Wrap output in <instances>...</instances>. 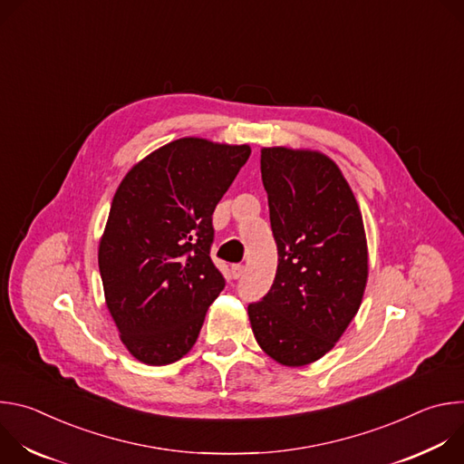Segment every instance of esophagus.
I'll use <instances>...</instances> for the list:
<instances>
[{
    "label": "esophagus",
    "mask_w": 464,
    "mask_h": 464,
    "mask_svg": "<svg viewBox=\"0 0 464 464\" xmlns=\"http://www.w3.org/2000/svg\"><path fill=\"white\" fill-rule=\"evenodd\" d=\"M231 274H233V279H240L242 274H244V266H242V264H233V266H231Z\"/></svg>",
    "instance_id": "34e87169"
}]
</instances>
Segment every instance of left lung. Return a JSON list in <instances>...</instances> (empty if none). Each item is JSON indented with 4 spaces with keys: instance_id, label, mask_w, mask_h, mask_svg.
<instances>
[{
    "instance_id": "1",
    "label": "left lung",
    "mask_w": 464,
    "mask_h": 464,
    "mask_svg": "<svg viewBox=\"0 0 464 464\" xmlns=\"http://www.w3.org/2000/svg\"><path fill=\"white\" fill-rule=\"evenodd\" d=\"M260 172L279 260L270 292L247 314L262 351L299 367L333 349L360 308L363 220L349 183L323 154L262 149Z\"/></svg>"
}]
</instances>
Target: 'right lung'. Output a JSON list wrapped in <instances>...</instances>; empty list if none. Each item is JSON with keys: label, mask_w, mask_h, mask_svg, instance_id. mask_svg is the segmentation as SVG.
<instances>
[{"label": "right lung", "mask_w": 464, "mask_h": 464, "mask_svg": "<svg viewBox=\"0 0 464 464\" xmlns=\"http://www.w3.org/2000/svg\"><path fill=\"white\" fill-rule=\"evenodd\" d=\"M247 145L172 141L121 181L99 246L108 310L126 349L149 365L185 356L226 286L211 260L213 213Z\"/></svg>", "instance_id": "right-lung-1"}]
</instances>
